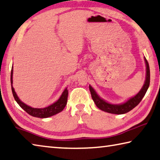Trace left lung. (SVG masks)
Returning <instances> with one entry per match:
<instances>
[{"instance_id":"obj_1","label":"left lung","mask_w":160,"mask_h":160,"mask_svg":"<svg viewBox=\"0 0 160 160\" xmlns=\"http://www.w3.org/2000/svg\"><path fill=\"white\" fill-rule=\"evenodd\" d=\"M144 60L146 65V80H145V83L143 88H141L140 92L137 94L129 98L125 103H123L122 104H111L106 102V101H104L101 97H99V96L97 94V93L95 92V90L89 85V87L90 92H91L92 98L93 101H94V102L95 103L96 106L101 110H103V111L118 115L124 114V113L128 112L133 108H134L141 102V101L143 98L145 94H146L150 85V67L148 62L146 58H144Z\"/></svg>"}]
</instances>
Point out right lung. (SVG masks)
Listing matches in <instances>:
<instances>
[{
    "mask_svg": "<svg viewBox=\"0 0 160 160\" xmlns=\"http://www.w3.org/2000/svg\"><path fill=\"white\" fill-rule=\"evenodd\" d=\"M12 75H13V66H12V71H11V75H10V82H11V88H12V92L13 97L14 99L17 101V103L19 104V106L21 107L22 109H24L26 112L28 113L30 115L33 116V117L36 118H46L51 117L52 115H54L57 114V113L62 111L63 108L67 103V99H68V91L67 88L64 89L63 92L62 94L59 97L56 102L52 103V105L49 106L48 107L43 108H32V107L27 106V104L23 103L22 101L19 99V97H17L14 89L13 88L12 83Z\"/></svg>",
    "mask_w": 160,
    "mask_h": 160,
    "instance_id": "add662e5",
    "label": "right lung"
}]
</instances>
